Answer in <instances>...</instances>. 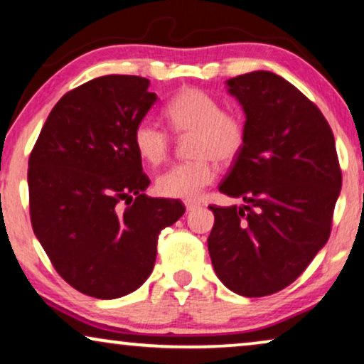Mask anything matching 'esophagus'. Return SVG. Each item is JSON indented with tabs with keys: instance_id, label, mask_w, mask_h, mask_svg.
<instances>
[{
	"instance_id": "1",
	"label": "esophagus",
	"mask_w": 364,
	"mask_h": 364,
	"mask_svg": "<svg viewBox=\"0 0 364 364\" xmlns=\"http://www.w3.org/2000/svg\"><path fill=\"white\" fill-rule=\"evenodd\" d=\"M200 207V203L198 202H193V200H186V208H187V212H192V210H196V208H198Z\"/></svg>"
}]
</instances>
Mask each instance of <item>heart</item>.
Segmentation results:
<instances>
[{
    "instance_id": "heart-1",
    "label": "heart",
    "mask_w": 364,
    "mask_h": 364,
    "mask_svg": "<svg viewBox=\"0 0 364 364\" xmlns=\"http://www.w3.org/2000/svg\"><path fill=\"white\" fill-rule=\"evenodd\" d=\"M172 134L187 139L192 159L161 173L156 191L171 198H196L215 177L213 161L228 166L240 156L247 142V127L237 111L223 109L217 97L197 87H183L164 107ZM132 144L149 166H159L171 152V136L151 119H142L132 131Z\"/></svg>"
}]
</instances>
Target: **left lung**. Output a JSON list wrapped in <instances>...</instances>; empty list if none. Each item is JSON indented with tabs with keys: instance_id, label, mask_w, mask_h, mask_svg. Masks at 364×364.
Segmentation results:
<instances>
[{
	"instance_id": "left-lung-1",
	"label": "left lung",
	"mask_w": 364,
	"mask_h": 364,
	"mask_svg": "<svg viewBox=\"0 0 364 364\" xmlns=\"http://www.w3.org/2000/svg\"><path fill=\"white\" fill-rule=\"evenodd\" d=\"M247 142L218 187L245 205H210L213 270L242 296H267L305 272L331 233L341 168L330 124L285 79L253 71L227 81Z\"/></svg>"
}]
</instances>
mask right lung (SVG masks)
Instances as JSON below:
<instances>
[{"mask_svg":"<svg viewBox=\"0 0 364 364\" xmlns=\"http://www.w3.org/2000/svg\"><path fill=\"white\" fill-rule=\"evenodd\" d=\"M149 79L96 77L59 99L28 162L29 215L53 267L84 295L112 300L151 275L159 233L186 207L147 197L132 131L157 101Z\"/></svg>","mask_w":364,"mask_h":364,"instance_id":"add662e5","label":"right lung"}]
</instances>
